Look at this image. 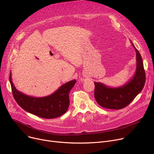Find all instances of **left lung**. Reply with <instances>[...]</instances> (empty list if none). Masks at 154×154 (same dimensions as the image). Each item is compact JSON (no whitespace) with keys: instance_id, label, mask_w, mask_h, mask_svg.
I'll return each instance as SVG.
<instances>
[{"instance_id":"left-lung-1","label":"left lung","mask_w":154,"mask_h":154,"mask_svg":"<svg viewBox=\"0 0 154 154\" xmlns=\"http://www.w3.org/2000/svg\"><path fill=\"white\" fill-rule=\"evenodd\" d=\"M136 52V70L134 77L125 85L109 87L100 82H94L95 99L100 106L110 109H121L130 103L143 89L145 73L142 57L131 40Z\"/></svg>"}]
</instances>
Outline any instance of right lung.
Returning <instances> with one entry per match:
<instances>
[{
    "instance_id": "1",
    "label": "right lung",
    "mask_w": 154,
    "mask_h": 154,
    "mask_svg": "<svg viewBox=\"0 0 154 154\" xmlns=\"http://www.w3.org/2000/svg\"><path fill=\"white\" fill-rule=\"evenodd\" d=\"M14 98L23 110L44 119H54L66 113L69 106V92L76 83V80L63 84L54 93L44 97L29 96L17 91L9 76Z\"/></svg>"
}]
</instances>
